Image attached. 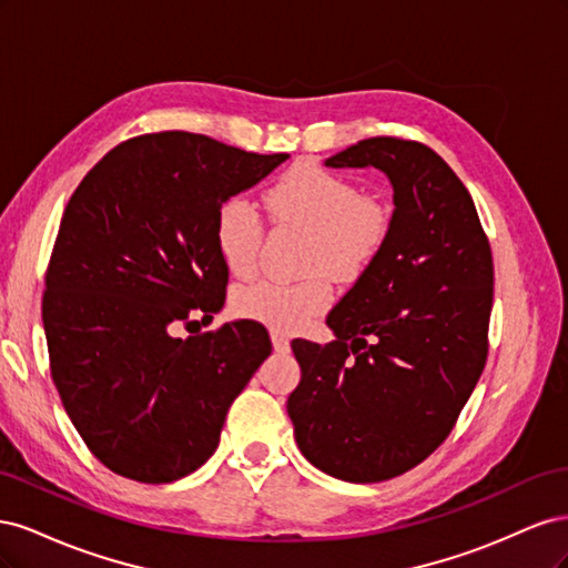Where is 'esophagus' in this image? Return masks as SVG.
<instances>
[{
    "label": "esophagus",
    "mask_w": 568,
    "mask_h": 568,
    "mask_svg": "<svg viewBox=\"0 0 568 568\" xmlns=\"http://www.w3.org/2000/svg\"><path fill=\"white\" fill-rule=\"evenodd\" d=\"M272 346H274V351H277V353H288L291 343H288V338H286L284 334L274 332V334H272Z\"/></svg>",
    "instance_id": "1"
}]
</instances>
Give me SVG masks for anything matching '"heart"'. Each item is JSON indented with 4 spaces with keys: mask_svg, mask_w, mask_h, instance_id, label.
Segmentation results:
<instances>
[{
    "mask_svg": "<svg viewBox=\"0 0 568 568\" xmlns=\"http://www.w3.org/2000/svg\"><path fill=\"white\" fill-rule=\"evenodd\" d=\"M274 220L311 232L305 246V270L316 272L298 282L257 280L234 294V311L280 334H294L332 305L336 282L357 280L382 253L390 234V211L359 192V186L332 170L298 163L274 182L267 194ZM215 246L220 261L234 277H248L257 265L263 220L244 196H230L215 211Z\"/></svg>",
    "mask_w": 568,
    "mask_h": 568,
    "instance_id": "1",
    "label": "heart"
}]
</instances>
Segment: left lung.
I'll return each mask as SVG.
<instances>
[{"mask_svg":"<svg viewBox=\"0 0 568 568\" xmlns=\"http://www.w3.org/2000/svg\"><path fill=\"white\" fill-rule=\"evenodd\" d=\"M329 168L390 180V234L326 324L291 343L301 384L286 412L305 459L351 484L417 467L448 438L488 357L493 255L467 186L434 149L372 136Z\"/></svg>","mask_w":568,"mask_h":568,"instance_id":"obj_1","label":"left lung"}]
</instances>
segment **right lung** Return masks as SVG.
Masks as SVG:
<instances>
[{
    "mask_svg": "<svg viewBox=\"0 0 568 568\" xmlns=\"http://www.w3.org/2000/svg\"><path fill=\"white\" fill-rule=\"evenodd\" d=\"M286 159L194 132L142 134L111 149L68 201L42 298L51 379L111 471L140 484L196 471L272 353L248 320L186 338L173 329L225 305L217 205Z\"/></svg>",
    "mask_w": 568,
    "mask_h": 568,
    "instance_id": "obj_1",
    "label": "right lung"
}]
</instances>
